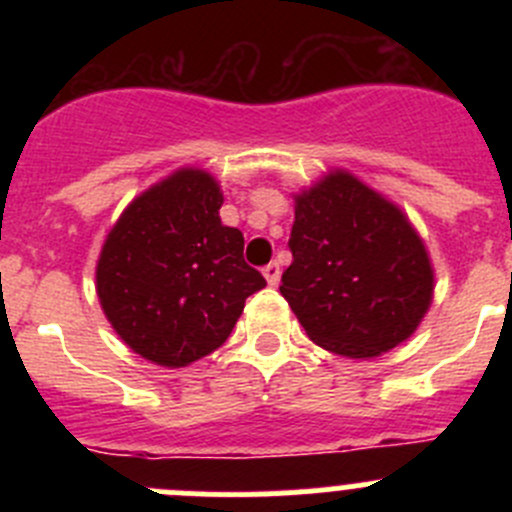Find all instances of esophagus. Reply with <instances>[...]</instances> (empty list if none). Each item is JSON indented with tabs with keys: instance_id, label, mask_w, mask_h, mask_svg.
Returning <instances> with one entry per match:
<instances>
[{
	"instance_id": "1",
	"label": "esophagus",
	"mask_w": 512,
	"mask_h": 512,
	"mask_svg": "<svg viewBox=\"0 0 512 512\" xmlns=\"http://www.w3.org/2000/svg\"><path fill=\"white\" fill-rule=\"evenodd\" d=\"M262 275H265V280H267V285H272L275 287L277 282H280V265H277V262H270V265H265L262 267Z\"/></svg>"
}]
</instances>
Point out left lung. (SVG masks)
<instances>
[{
  "instance_id": "obj_1",
  "label": "left lung",
  "mask_w": 512,
  "mask_h": 512,
  "mask_svg": "<svg viewBox=\"0 0 512 512\" xmlns=\"http://www.w3.org/2000/svg\"><path fill=\"white\" fill-rule=\"evenodd\" d=\"M280 292L314 344L349 359L409 339L433 294L426 247L396 205L354 175L297 195Z\"/></svg>"
}]
</instances>
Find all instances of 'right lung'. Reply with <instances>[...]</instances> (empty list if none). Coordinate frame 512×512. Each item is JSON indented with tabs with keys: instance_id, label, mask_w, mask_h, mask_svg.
<instances>
[{
	"instance_id": "1",
	"label": "right lung",
	"mask_w": 512,
	"mask_h": 512,
	"mask_svg": "<svg viewBox=\"0 0 512 512\" xmlns=\"http://www.w3.org/2000/svg\"><path fill=\"white\" fill-rule=\"evenodd\" d=\"M220 208L213 175L183 168L133 200L108 232L98 299L118 337L148 361L185 366L215 352L245 299L267 285Z\"/></svg>"
}]
</instances>
